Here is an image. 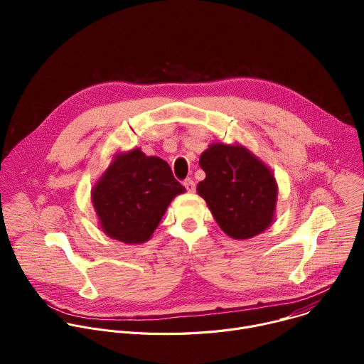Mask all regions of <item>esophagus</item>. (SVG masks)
I'll list each match as a JSON object with an SVG mask.
<instances>
[{
    "label": "esophagus",
    "mask_w": 364,
    "mask_h": 364,
    "mask_svg": "<svg viewBox=\"0 0 364 364\" xmlns=\"http://www.w3.org/2000/svg\"><path fill=\"white\" fill-rule=\"evenodd\" d=\"M184 187L187 188V191H190V193H193L194 190H196V183L191 180V178H187V180H184Z\"/></svg>",
    "instance_id": "esophagus-1"
}]
</instances>
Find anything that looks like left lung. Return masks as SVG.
I'll return each instance as SVG.
<instances>
[{"label": "left lung", "instance_id": "8db88e82", "mask_svg": "<svg viewBox=\"0 0 364 364\" xmlns=\"http://www.w3.org/2000/svg\"><path fill=\"white\" fill-rule=\"evenodd\" d=\"M198 164L205 178L197 184V193L226 235L243 240L271 226L278 186L272 171L249 149L239 144H212Z\"/></svg>", "mask_w": 364, "mask_h": 364}]
</instances>
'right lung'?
<instances>
[{
    "label": "right lung",
    "mask_w": 364,
    "mask_h": 364,
    "mask_svg": "<svg viewBox=\"0 0 364 364\" xmlns=\"http://www.w3.org/2000/svg\"><path fill=\"white\" fill-rule=\"evenodd\" d=\"M184 191L168 163L135 148L115 155L93 186L92 201L103 232L136 245L151 237L171 200Z\"/></svg>",
    "instance_id": "obj_1"
}]
</instances>
